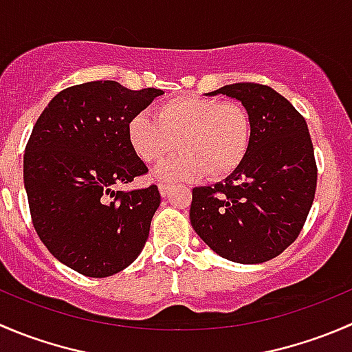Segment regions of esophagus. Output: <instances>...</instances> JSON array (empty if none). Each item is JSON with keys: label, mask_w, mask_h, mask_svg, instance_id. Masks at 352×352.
Returning a JSON list of instances; mask_svg holds the SVG:
<instances>
[{"label": "esophagus", "mask_w": 352, "mask_h": 352, "mask_svg": "<svg viewBox=\"0 0 352 352\" xmlns=\"http://www.w3.org/2000/svg\"><path fill=\"white\" fill-rule=\"evenodd\" d=\"M170 184H165V182H162V184H158V189H160V194H162V197H165L166 194L170 192Z\"/></svg>", "instance_id": "esophagus-1"}]
</instances>
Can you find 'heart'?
Listing matches in <instances>:
<instances>
[{
  "mask_svg": "<svg viewBox=\"0 0 352 352\" xmlns=\"http://www.w3.org/2000/svg\"><path fill=\"white\" fill-rule=\"evenodd\" d=\"M251 117L242 104L206 96H177L134 115L127 134L135 155L158 163L179 146L180 155L156 168L162 180H196L206 173L223 179L241 166L251 146Z\"/></svg>",
  "mask_w": 352,
  "mask_h": 352,
  "instance_id": "b5f03b06",
  "label": "heart"
}]
</instances>
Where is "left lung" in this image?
Wrapping results in <instances>:
<instances>
[{
	"instance_id": "8db88e82",
	"label": "left lung",
	"mask_w": 352,
	"mask_h": 352,
	"mask_svg": "<svg viewBox=\"0 0 352 352\" xmlns=\"http://www.w3.org/2000/svg\"><path fill=\"white\" fill-rule=\"evenodd\" d=\"M234 98L251 117V146L235 172L194 187L190 225L221 258L242 265L274 259L298 239L316 189L306 120L268 85H223L206 96Z\"/></svg>"
}]
</instances>
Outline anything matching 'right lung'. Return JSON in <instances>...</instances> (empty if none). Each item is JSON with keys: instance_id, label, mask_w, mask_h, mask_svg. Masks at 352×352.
Here are the masks:
<instances>
[{"instance_id": "add662e5", "label": "right lung", "mask_w": 352, "mask_h": 352, "mask_svg": "<svg viewBox=\"0 0 352 352\" xmlns=\"http://www.w3.org/2000/svg\"><path fill=\"white\" fill-rule=\"evenodd\" d=\"M162 94L115 80L85 82L58 93L34 125L23 155L34 228L58 261L85 277L118 274L148 241L158 187H115L148 172L127 127Z\"/></svg>"}]
</instances>
